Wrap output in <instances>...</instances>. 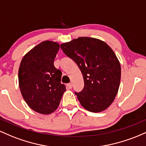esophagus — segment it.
Instances as JSON below:
<instances>
[{
  "mask_svg": "<svg viewBox=\"0 0 146 146\" xmlns=\"http://www.w3.org/2000/svg\"><path fill=\"white\" fill-rule=\"evenodd\" d=\"M72 86H73V84H72V83H69V84H67V87H68V89H71Z\"/></svg>",
  "mask_w": 146,
  "mask_h": 146,
  "instance_id": "34e87169",
  "label": "esophagus"
}]
</instances>
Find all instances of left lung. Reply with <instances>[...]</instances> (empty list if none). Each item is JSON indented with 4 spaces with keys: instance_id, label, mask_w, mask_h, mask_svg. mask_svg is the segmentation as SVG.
<instances>
[{
    "instance_id": "left-lung-1",
    "label": "left lung",
    "mask_w": 146,
    "mask_h": 146,
    "mask_svg": "<svg viewBox=\"0 0 146 146\" xmlns=\"http://www.w3.org/2000/svg\"><path fill=\"white\" fill-rule=\"evenodd\" d=\"M63 52L76 62L83 75L84 86L75 93L88 111L100 112L113 102L121 82V64L105 41L79 37L60 46Z\"/></svg>"
}]
</instances>
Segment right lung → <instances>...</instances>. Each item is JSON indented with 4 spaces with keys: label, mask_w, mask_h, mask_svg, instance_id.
<instances>
[{
    "label": "right lung",
    "mask_w": 146,
    "mask_h": 146,
    "mask_svg": "<svg viewBox=\"0 0 146 146\" xmlns=\"http://www.w3.org/2000/svg\"><path fill=\"white\" fill-rule=\"evenodd\" d=\"M59 49L58 43L42 41L24 55L19 66L22 96L32 110L42 114L55 111L66 91L62 72L54 66Z\"/></svg>",
    "instance_id": "1"
}]
</instances>
